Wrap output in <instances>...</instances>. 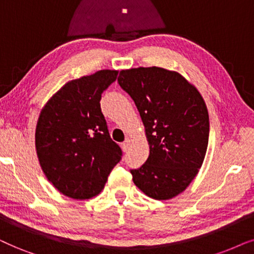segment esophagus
Returning a JSON list of instances; mask_svg holds the SVG:
<instances>
[{"mask_svg":"<svg viewBox=\"0 0 254 254\" xmlns=\"http://www.w3.org/2000/svg\"><path fill=\"white\" fill-rule=\"evenodd\" d=\"M130 144H131V139H130L129 137H127V138H125V140L123 141V143H122V148H123L124 152L127 151V148H129Z\"/></svg>","mask_w":254,"mask_h":254,"instance_id":"obj_1","label":"esophagus"}]
</instances>
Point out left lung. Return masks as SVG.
Instances as JSON below:
<instances>
[{
  "mask_svg": "<svg viewBox=\"0 0 254 254\" xmlns=\"http://www.w3.org/2000/svg\"><path fill=\"white\" fill-rule=\"evenodd\" d=\"M118 83L136 104L150 145L145 164L130 171L132 180L154 200H170L203 164L209 140L203 97L181 74L155 66L121 70Z\"/></svg>",
  "mask_w": 254,
  "mask_h": 254,
  "instance_id": "1",
  "label": "left lung"
}]
</instances>
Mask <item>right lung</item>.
I'll return each mask as SVG.
<instances>
[{
  "instance_id": "add662e5",
  "label": "right lung",
  "mask_w": 254,
  "mask_h": 254,
  "mask_svg": "<svg viewBox=\"0 0 254 254\" xmlns=\"http://www.w3.org/2000/svg\"><path fill=\"white\" fill-rule=\"evenodd\" d=\"M117 74L102 69L69 81L40 111L35 134L40 167L47 180L68 197L88 200L99 195L122 159L100 104Z\"/></svg>"
}]
</instances>
